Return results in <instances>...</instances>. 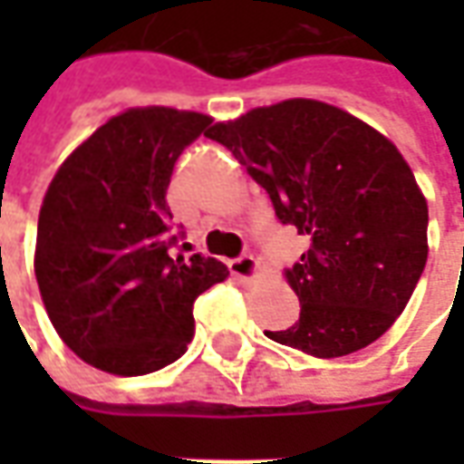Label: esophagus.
Wrapping results in <instances>:
<instances>
[{
    "label": "esophagus",
    "instance_id": "34e87169",
    "mask_svg": "<svg viewBox=\"0 0 464 464\" xmlns=\"http://www.w3.org/2000/svg\"><path fill=\"white\" fill-rule=\"evenodd\" d=\"M228 268L231 273L243 283H251L258 278V273H261V266L258 261L253 258V256H241V258H236V261L228 263Z\"/></svg>",
    "mask_w": 464,
    "mask_h": 464
}]
</instances>
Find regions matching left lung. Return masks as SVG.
<instances>
[{
  "label": "left lung",
  "instance_id": "left-lung-1",
  "mask_svg": "<svg viewBox=\"0 0 464 464\" xmlns=\"http://www.w3.org/2000/svg\"><path fill=\"white\" fill-rule=\"evenodd\" d=\"M271 196L281 223L308 236L283 271L301 318L271 341L341 358L378 341L405 311L428 261V201L398 146L318 99L258 106L206 133Z\"/></svg>",
  "mask_w": 464,
  "mask_h": 464
}]
</instances>
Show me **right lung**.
I'll list each match as a JSON object with an SVG mask.
<instances>
[{
  "instance_id": "right-lung-1",
  "label": "right lung",
  "mask_w": 464,
  "mask_h": 464,
  "mask_svg": "<svg viewBox=\"0 0 464 464\" xmlns=\"http://www.w3.org/2000/svg\"><path fill=\"white\" fill-rule=\"evenodd\" d=\"M211 116L136 106L111 116L56 169L39 211L34 273L66 348L111 375H146L186 353L193 301L228 278L216 258L169 248L166 191Z\"/></svg>"
}]
</instances>
